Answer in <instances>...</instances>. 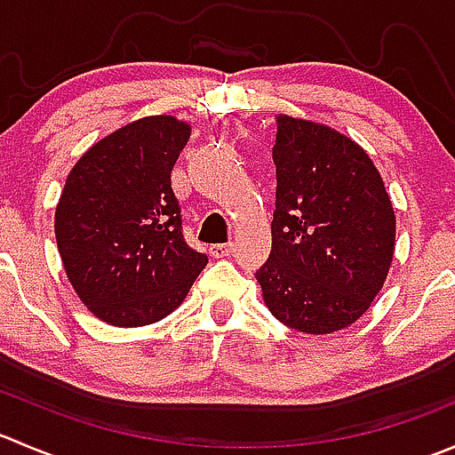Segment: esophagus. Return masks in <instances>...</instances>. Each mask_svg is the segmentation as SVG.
Masks as SVG:
<instances>
[{
  "label": "esophagus",
  "instance_id": "1",
  "mask_svg": "<svg viewBox=\"0 0 455 455\" xmlns=\"http://www.w3.org/2000/svg\"><path fill=\"white\" fill-rule=\"evenodd\" d=\"M209 253L213 257H228L233 253V244H213L209 249Z\"/></svg>",
  "mask_w": 455,
  "mask_h": 455
}]
</instances>
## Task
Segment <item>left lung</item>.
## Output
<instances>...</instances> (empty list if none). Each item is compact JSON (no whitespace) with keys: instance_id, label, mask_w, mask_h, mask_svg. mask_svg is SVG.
I'll list each match as a JSON object with an SVG mask.
<instances>
[{"instance_id":"left-lung-1","label":"left lung","mask_w":455,"mask_h":455,"mask_svg":"<svg viewBox=\"0 0 455 455\" xmlns=\"http://www.w3.org/2000/svg\"><path fill=\"white\" fill-rule=\"evenodd\" d=\"M277 206L270 259L257 273L275 319L332 334L361 319L383 288L396 215L363 147L323 123L277 114Z\"/></svg>"}]
</instances>
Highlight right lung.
<instances>
[{"label":"right lung","mask_w":455,"mask_h":455,"mask_svg":"<svg viewBox=\"0 0 455 455\" xmlns=\"http://www.w3.org/2000/svg\"><path fill=\"white\" fill-rule=\"evenodd\" d=\"M191 125L169 114L118 127L90 147L54 211L59 255L92 315L139 328L185 301L209 257L182 237L172 169Z\"/></svg>","instance_id":"obj_1"}]
</instances>
